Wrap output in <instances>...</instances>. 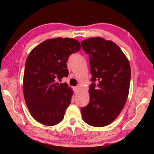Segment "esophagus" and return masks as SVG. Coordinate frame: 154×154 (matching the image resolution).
Segmentation results:
<instances>
[{
  "label": "esophagus",
  "mask_w": 154,
  "mask_h": 154,
  "mask_svg": "<svg viewBox=\"0 0 154 154\" xmlns=\"http://www.w3.org/2000/svg\"><path fill=\"white\" fill-rule=\"evenodd\" d=\"M78 89H79V88H78V87H74V92H75V93H77L78 92Z\"/></svg>",
  "instance_id": "34e87169"
}]
</instances>
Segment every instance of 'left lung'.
Segmentation results:
<instances>
[{
  "mask_svg": "<svg viewBox=\"0 0 154 154\" xmlns=\"http://www.w3.org/2000/svg\"><path fill=\"white\" fill-rule=\"evenodd\" d=\"M89 55L91 83L89 103L81 109L83 120L94 127L109 125L119 115L128 96L131 69L120 48L99 37L81 43Z\"/></svg>",
  "mask_w": 154,
  "mask_h": 154,
  "instance_id": "obj_1",
  "label": "left lung"
}]
</instances>
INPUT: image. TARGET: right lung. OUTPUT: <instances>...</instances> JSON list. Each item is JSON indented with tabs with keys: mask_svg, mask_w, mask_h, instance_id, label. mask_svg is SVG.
Listing matches in <instances>:
<instances>
[{
	"mask_svg": "<svg viewBox=\"0 0 154 154\" xmlns=\"http://www.w3.org/2000/svg\"><path fill=\"white\" fill-rule=\"evenodd\" d=\"M80 49L75 39L57 38L42 42L29 54L23 79L24 96L30 113L38 122L54 126L63 120L73 91L58 81L68 76L69 57Z\"/></svg>",
	"mask_w": 154,
	"mask_h": 154,
	"instance_id": "add662e5",
	"label": "right lung"
}]
</instances>
